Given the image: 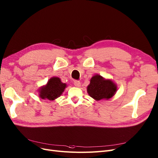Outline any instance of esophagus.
Listing matches in <instances>:
<instances>
[{
    "label": "esophagus",
    "instance_id": "esophagus-1",
    "mask_svg": "<svg viewBox=\"0 0 158 158\" xmlns=\"http://www.w3.org/2000/svg\"><path fill=\"white\" fill-rule=\"evenodd\" d=\"M74 85L76 87H80V85H81V83L79 81H78V80H74Z\"/></svg>",
    "mask_w": 158,
    "mask_h": 158
}]
</instances>
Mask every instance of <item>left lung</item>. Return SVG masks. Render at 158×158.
<instances>
[{
  "instance_id": "1",
  "label": "left lung",
  "mask_w": 158,
  "mask_h": 158,
  "mask_svg": "<svg viewBox=\"0 0 158 158\" xmlns=\"http://www.w3.org/2000/svg\"><path fill=\"white\" fill-rule=\"evenodd\" d=\"M87 93L96 100L109 99L117 91V85L111 80H105L100 75H95L90 80L87 86Z\"/></svg>"
}]
</instances>
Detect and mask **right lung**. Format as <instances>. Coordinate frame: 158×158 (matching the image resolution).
<instances>
[{"label":"right lung","mask_w":158,"mask_h":158,"mask_svg":"<svg viewBox=\"0 0 158 158\" xmlns=\"http://www.w3.org/2000/svg\"><path fill=\"white\" fill-rule=\"evenodd\" d=\"M66 84L62 83L58 77L50 78L47 84L41 87L40 90V96L43 99L53 100L59 97L64 91Z\"/></svg>","instance_id":"add662e5"}]
</instances>
